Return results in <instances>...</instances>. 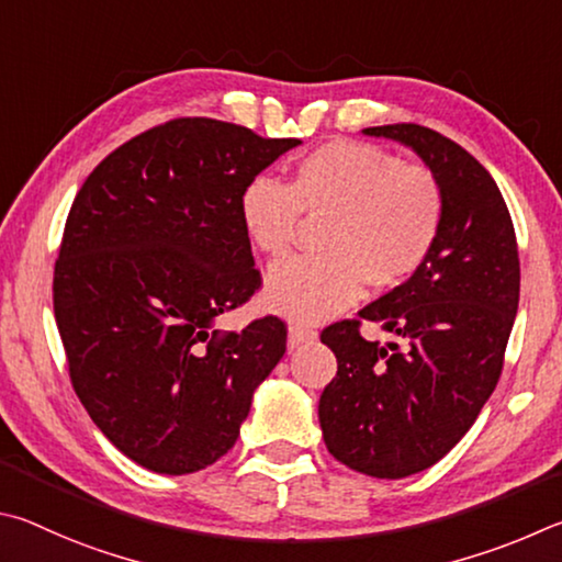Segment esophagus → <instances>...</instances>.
Returning a JSON list of instances; mask_svg holds the SVG:
<instances>
[{
	"mask_svg": "<svg viewBox=\"0 0 562 562\" xmlns=\"http://www.w3.org/2000/svg\"><path fill=\"white\" fill-rule=\"evenodd\" d=\"M318 333L313 328H306V326H291L289 328V350H296L299 346H303V342H311L316 340Z\"/></svg>",
	"mask_w": 562,
	"mask_h": 562,
	"instance_id": "esophagus-1",
	"label": "esophagus"
}]
</instances>
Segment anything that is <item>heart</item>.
Returning <instances> with one entry per match:
<instances>
[{
	"instance_id": "1",
	"label": "heart",
	"mask_w": 562,
	"mask_h": 562,
	"mask_svg": "<svg viewBox=\"0 0 562 562\" xmlns=\"http://www.w3.org/2000/svg\"><path fill=\"white\" fill-rule=\"evenodd\" d=\"M301 212L330 214L323 232L326 254L276 263L266 276L263 301L283 318L318 323L352 306L366 281L395 286L427 261L445 192L425 162L336 140L303 157L291 187L259 175L239 196L244 229L269 256L289 254Z\"/></svg>"
}]
</instances>
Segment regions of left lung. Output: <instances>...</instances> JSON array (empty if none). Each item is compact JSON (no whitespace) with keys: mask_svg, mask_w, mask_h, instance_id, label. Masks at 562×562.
<instances>
[{"mask_svg":"<svg viewBox=\"0 0 562 562\" xmlns=\"http://www.w3.org/2000/svg\"><path fill=\"white\" fill-rule=\"evenodd\" d=\"M362 133L405 145L431 167L445 214L427 261L360 311L395 333L402 348L366 340L360 321L321 333L338 372L323 390L318 419L342 464L405 479L437 464L494 392L518 311L520 263L508 206L476 157L415 123Z\"/></svg>","mask_w":562,"mask_h":562,"instance_id":"1","label":"left lung"}]
</instances>
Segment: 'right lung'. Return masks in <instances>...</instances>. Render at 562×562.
Segmentation results:
<instances>
[{"mask_svg":"<svg viewBox=\"0 0 562 562\" xmlns=\"http://www.w3.org/2000/svg\"><path fill=\"white\" fill-rule=\"evenodd\" d=\"M296 145L177 117L108 155L71 204L54 269L68 372L108 441L155 474L224 457L286 352L279 318L214 323L261 286L241 190Z\"/></svg>","mask_w":562,"mask_h":562,"instance_id":"right-lung-1","label":"right lung"}]
</instances>
